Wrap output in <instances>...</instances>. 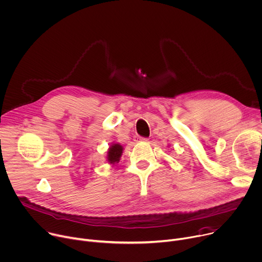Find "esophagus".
I'll return each instance as SVG.
<instances>
[{"instance_id": "34e87169", "label": "esophagus", "mask_w": 262, "mask_h": 262, "mask_svg": "<svg viewBox=\"0 0 262 262\" xmlns=\"http://www.w3.org/2000/svg\"><path fill=\"white\" fill-rule=\"evenodd\" d=\"M134 140H135V141H137V142H139V141H147V138H144V137H140V136L136 135V136L134 137Z\"/></svg>"}]
</instances>
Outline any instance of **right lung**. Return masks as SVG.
I'll return each instance as SVG.
<instances>
[{
	"label": "right lung",
	"mask_w": 262,
	"mask_h": 262,
	"mask_svg": "<svg viewBox=\"0 0 262 262\" xmlns=\"http://www.w3.org/2000/svg\"><path fill=\"white\" fill-rule=\"evenodd\" d=\"M124 147L122 144L118 142L112 143V145L108 147L107 152H106V161L111 165H116L117 163L120 162V159L122 157Z\"/></svg>",
	"instance_id": "obj_1"
}]
</instances>
